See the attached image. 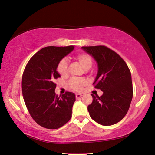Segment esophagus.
I'll return each mask as SVG.
<instances>
[{
    "mask_svg": "<svg viewBox=\"0 0 155 155\" xmlns=\"http://www.w3.org/2000/svg\"><path fill=\"white\" fill-rule=\"evenodd\" d=\"M82 96H83V95H82L81 94H76V98H77V99L81 97Z\"/></svg>",
    "mask_w": 155,
    "mask_h": 155,
    "instance_id": "esophagus-1",
    "label": "esophagus"
}]
</instances>
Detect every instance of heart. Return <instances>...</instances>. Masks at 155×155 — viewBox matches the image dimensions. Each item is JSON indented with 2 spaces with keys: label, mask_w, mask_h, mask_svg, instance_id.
Masks as SVG:
<instances>
[{
  "label": "heart",
  "mask_w": 155,
  "mask_h": 155,
  "mask_svg": "<svg viewBox=\"0 0 155 155\" xmlns=\"http://www.w3.org/2000/svg\"><path fill=\"white\" fill-rule=\"evenodd\" d=\"M77 60L80 63V64L82 66L85 71L91 68L93 64V59L89 55L87 54H78L77 56ZM67 60L64 58L60 60L59 63L57 65V72L58 74L64 77L67 74ZM88 84V82L86 80L84 79H76V78H72L69 82V86L72 90L75 91L80 92L83 91L84 87H85Z\"/></svg>",
  "instance_id": "1"
}]
</instances>
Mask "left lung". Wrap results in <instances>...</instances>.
<instances>
[{"mask_svg":"<svg viewBox=\"0 0 155 155\" xmlns=\"http://www.w3.org/2000/svg\"><path fill=\"white\" fill-rule=\"evenodd\" d=\"M81 48L97 64L98 72L93 84L103 91L101 97L91 94L93 102L87 107L90 116L101 125H114L126 116L132 99L128 66L116 52L104 45Z\"/></svg>","mask_w":155,"mask_h":155,"instance_id":"obj_1","label":"left lung"}]
</instances>
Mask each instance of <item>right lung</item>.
<instances>
[{
  "label": "right lung",
  "instance_id": "1",
  "mask_svg": "<svg viewBox=\"0 0 155 155\" xmlns=\"http://www.w3.org/2000/svg\"><path fill=\"white\" fill-rule=\"evenodd\" d=\"M74 46H48L33 55L27 63L22 78L24 101L35 122L44 128L58 129L71 120L75 94L56 95L54 80L60 77L57 65Z\"/></svg>",
  "mask_w": 155,
  "mask_h": 155
}]
</instances>
